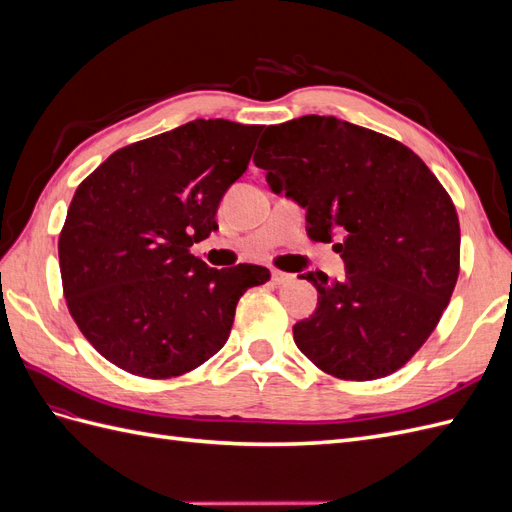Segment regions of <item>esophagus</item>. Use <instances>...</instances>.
I'll list each match as a JSON object with an SVG mask.
<instances>
[{
    "label": "esophagus",
    "instance_id": "1",
    "mask_svg": "<svg viewBox=\"0 0 512 512\" xmlns=\"http://www.w3.org/2000/svg\"><path fill=\"white\" fill-rule=\"evenodd\" d=\"M292 277H294L292 273H286V271H280V269H273V271H271V280H273V284H277V286H282V284L290 282Z\"/></svg>",
    "mask_w": 512,
    "mask_h": 512
}]
</instances>
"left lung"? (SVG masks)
Here are the masks:
<instances>
[{
	"label": "left lung",
	"mask_w": 512,
	"mask_h": 512,
	"mask_svg": "<svg viewBox=\"0 0 512 512\" xmlns=\"http://www.w3.org/2000/svg\"><path fill=\"white\" fill-rule=\"evenodd\" d=\"M273 192L307 209V237L333 241L346 280L301 277L320 294L294 344L342 380L395 374L421 350L453 297L461 230L453 198L416 153L344 119L305 115L269 126L254 153Z\"/></svg>",
	"instance_id": "1"
}]
</instances>
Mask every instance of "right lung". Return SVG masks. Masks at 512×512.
I'll return each mask as SVG.
<instances>
[{"label":"right lung","instance_id":"obj_1","mask_svg":"<svg viewBox=\"0 0 512 512\" xmlns=\"http://www.w3.org/2000/svg\"><path fill=\"white\" fill-rule=\"evenodd\" d=\"M260 132L194 119L117 149L76 188L57 243L61 286L106 361L151 380L188 374L226 344L245 290L271 280L267 267L211 269L190 254L218 230Z\"/></svg>","mask_w":512,"mask_h":512}]
</instances>
